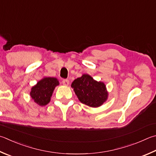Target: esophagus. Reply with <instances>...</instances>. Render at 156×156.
<instances>
[{
	"label": "esophagus",
	"instance_id": "esophagus-1",
	"mask_svg": "<svg viewBox=\"0 0 156 156\" xmlns=\"http://www.w3.org/2000/svg\"><path fill=\"white\" fill-rule=\"evenodd\" d=\"M63 85H65V86H68L69 84V80H67V79H64V80H63Z\"/></svg>",
	"mask_w": 156,
	"mask_h": 156
}]
</instances>
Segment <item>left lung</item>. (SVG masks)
Segmentation results:
<instances>
[{
  "label": "left lung",
  "instance_id": "left-lung-1",
  "mask_svg": "<svg viewBox=\"0 0 156 156\" xmlns=\"http://www.w3.org/2000/svg\"><path fill=\"white\" fill-rule=\"evenodd\" d=\"M81 103L92 108L101 106L108 98L106 84L89 74L75 79L71 85Z\"/></svg>",
  "mask_w": 156,
  "mask_h": 156
}]
</instances>
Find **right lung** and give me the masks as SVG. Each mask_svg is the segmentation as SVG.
<instances>
[{
	"mask_svg": "<svg viewBox=\"0 0 156 156\" xmlns=\"http://www.w3.org/2000/svg\"><path fill=\"white\" fill-rule=\"evenodd\" d=\"M58 84L56 78L44 77L31 88L30 97L39 106H46L50 101L54 90Z\"/></svg>",
	"mask_w": 156,
	"mask_h": 156,
	"instance_id": "1",
	"label": "right lung"
}]
</instances>
